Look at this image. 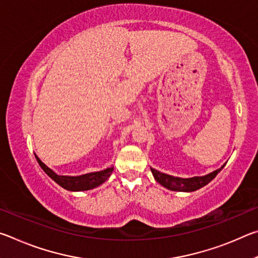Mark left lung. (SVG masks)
<instances>
[{"label": "left lung", "mask_w": 258, "mask_h": 258, "mask_svg": "<svg viewBox=\"0 0 258 258\" xmlns=\"http://www.w3.org/2000/svg\"><path fill=\"white\" fill-rule=\"evenodd\" d=\"M224 167V165L221 168L216 169L213 173H209L205 176H196L191 178H180V177H174L167 174L160 173L156 169L151 168V172L154 174L156 181L165 187H167L169 190L173 191H184V192H191L196 191L203 187L204 185L208 184L214 177H215L218 173L221 172V169Z\"/></svg>", "instance_id": "8db88e82"}]
</instances>
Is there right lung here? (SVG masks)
Masks as SVG:
<instances>
[{"mask_svg":"<svg viewBox=\"0 0 258 258\" xmlns=\"http://www.w3.org/2000/svg\"><path fill=\"white\" fill-rule=\"evenodd\" d=\"M35 157H36V160L38 161V164H40L43 171H44L55 183H58L60 186H62L63 189L69 191H84L93 189V187L102 184V183L110 176V174L113 171V166H111V167H108L107 169H104V171L85 174V175L81 176L56 175L53 171H51L46 165L42 163L41 159L38 158L37 156Z\"/></svg>","mask_w":258,"mask_h":258,"instance_id":"add662e5","label":"right lung"}]
</instances>
